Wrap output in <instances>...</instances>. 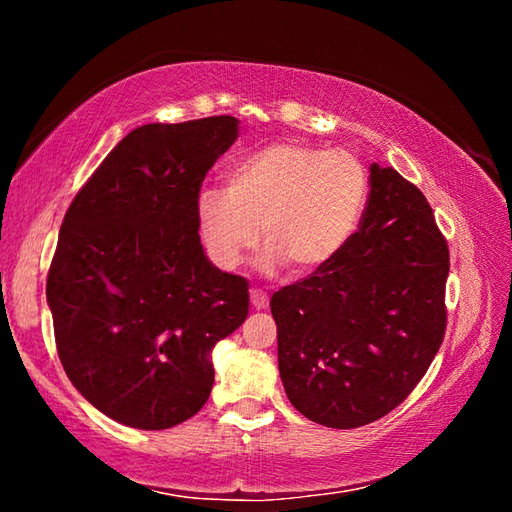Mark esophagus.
Instances as JSON below:
<instances>
[{
  "label": "esophagus",
  "mask_w": 512,
  "mask_h": 512,
  "mask_svg": "<svg viewBox=\"0 0 512 512\" xmlns=\"http://www.w3.org/2000/svg\"><path fill=\"white\" fill-rule=\"evenodd\" d=\"M250 302H253L255 309H266L268 307V296L259 289H250Z\"/></svg>",
  "instance_id": "34e87169"
}]
</instances>
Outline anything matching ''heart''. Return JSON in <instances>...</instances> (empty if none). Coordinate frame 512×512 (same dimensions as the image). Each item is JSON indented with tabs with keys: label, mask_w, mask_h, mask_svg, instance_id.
I'll return each mask as SVG.
<instances>
[{
	"label": "heart",
	"mask_w": 512,
	"mask_h": 512,
	"mask_svg": "<svg viewBox=\"0 0 512 512\" xmlns=\"http://www.w3.org/2000/svg\"><path fill=\"white\" fill-rule=\"evenodd\" d=\"M368 194V169L354 153L273 142L232 164L228 189H201L196 219L221 268L244 264L262 228L266 264L287 262L291 273L307 275L350 244Z\"/></svg>",
	"instance_id": "obj_1"
}]
</instances>
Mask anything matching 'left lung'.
<instances>
[{
  "label": "left lung",
  "mask_w": 512,
  "mask_h": 512,
  "mask_svg": "<svg viewBox=\"0 0 512 512\" xmlns=\"http://www.w3.org/2000/svg\"><path fill=\"white\" fill-rule=\"evenodd\" d=\"M447 273L449 248L427 198L372 164L350 244L271 298L289 402L332 429L363 427L400 406L445 339Z\"/></svg>",
  "instance_id": "8db88e82"
}]
</instances>
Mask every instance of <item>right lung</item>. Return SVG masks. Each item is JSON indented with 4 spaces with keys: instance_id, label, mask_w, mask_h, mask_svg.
<instances>
[{
    "instance_id": "1",
    "label": "right lung",
    "mask_w": 512,
    "mask_h": 512,
    "mask_svg": "<svg viewBox=\"0 0 512 512\" xmlns=\"http://www.w3.org/2000/svg\"><path fill=\"white\" fill-rule=\"evenodd\" d=\"M230 115L135 128L60 225L47 275L60 363L85 400L135 429L203 409L212 348L248 316L246 277L205 257L196 196L237 140Z\"/></svg>"
}]
</instances>
